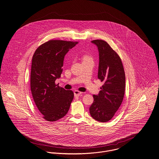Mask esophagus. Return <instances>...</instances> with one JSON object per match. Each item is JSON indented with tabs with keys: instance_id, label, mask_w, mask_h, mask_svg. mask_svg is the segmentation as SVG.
<instances>
[{
	"instance_id": "esophagus-1",
	"label": "esophagus",
	"mask_w": 159,
	"mask_h": 159,
	"mask_svg": "<svg viewBox=\"0 0 159 159\" xmlns=\"http://www.w3.org/2000/svg\"><path fill=\"white\" fill-rule=\"evenodd\" d=\"M81 94H82V92H80V91L76 90L74 91V95H75V97H79V96H80Z\"/></svg>"
}]
</instances>
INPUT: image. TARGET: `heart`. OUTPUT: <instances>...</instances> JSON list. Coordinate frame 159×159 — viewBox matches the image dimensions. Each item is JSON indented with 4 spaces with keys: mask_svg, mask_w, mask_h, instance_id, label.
Masks as SVG:
<instances>
[{
    "mask_svg": "<svg viewBox=\"0 0 159 159\" xmlns=\"http://www.w3.org/2000/svg\"><path fill=\"white\" fill-rule=\"evenodd\" d=\"M83 61H86V60H89V59H92V58L89 56V55H84L83 57Z\"/></svg>",
    "mask_w": 159,
    "mask_h": 159,
    "instance_id": "obj_1",
    "label": "heart"
}]
</instances>
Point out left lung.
Segmentation results:
<instances>
[{
	"mask_svg": "<svg viewBox=\"0 0 159 159\" xmlns=\"http://www.w3.org/2000/svg\"><path fill=\"white\" fill-rule=\"evenodd\" d=\"M99 52L98 78L104 83L98 95H93L94 101L89 108L92 117L106 122L114 116L124 98L125 73L119 55L107 42L96 39L91 41Z\"/></svg>",
	"mask_w": 159,
	"mask_h": 159,
	"instance_id": "obj_1",
	"label": "left lung"
}]
</instances>
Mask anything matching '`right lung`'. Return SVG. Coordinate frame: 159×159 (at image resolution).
I'll list each match as a JSON object with an SVG mask.
<instances>
[{
    "instance_id": "1",
    "label": "right lung",
    "mask_w": 159,
    "mask_h": 159,
    "mask_svg": "<svg viewBox=\"0 0 159 159\" xmlns=\"http://www.w3.org/2000/svg\"><path fill=\"white\" fill-rule=\"evenodd\" d=\"M78 42L50 40L35 51L31 63L30 87L35 104L45 120L55 121L68 112L74 97L55 84L62 72L64 58Z\"/></svg>"
}]
</instances>
